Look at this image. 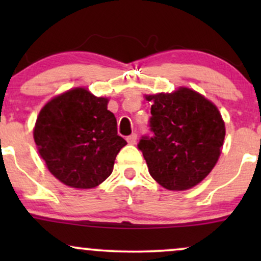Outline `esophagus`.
<instances>
[{
	"label": "esophagus",
	"mask_w": 261,
	"mask_h": 261,
	"mask_svg": "<svg viewBox=\"0 0 261 261\" xmlns=\"http://www.w3.org/2000/svg\"><path fill=\"white\" fill-rule=\"evenodd\" d=\"M136 140H137V134H131L130 136L126 137V141L127 143H130V145H135L136 143Z\"/></svg>",
	"instance_id": "1"
}]
</instances>
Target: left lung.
<instances>
[{
	"mask_svg": "<svg viewBox=\"0 0 261 261\" xmlns=\"http://www.w3.org/2000/svg\"><path fill=\"white\" fill-rule=\"evenodd\" d=\"M152 136L141 137L148 172L168 190H187L207 176L223 145L224 122L216 106L189 88L147 95Z\"/></svg>",
	"mask_w": 261,
	"mask_h": 261,
	"instance_id": "left-lung-1",
	"label": "left lung"
}]
</instances>
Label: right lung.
<instances>
[{
  "instance_id": "obj_1",
  "label": "right lung",
  "mask_w": 261,
  "mask_h": 261,
  "mask_svg": "<svg viewBox=\"0 0 261 261\" xmlns=\"http://www.w3.org/2000/svg\"><path fill=\"white\" fill-rule=\"evenodd\" d=\"M39 153L54 176L68 187L91 189L112 174L126 141L118 135L107 98L74 88L46 103L34 127Z\"/></svg>"
}]
</instances>
